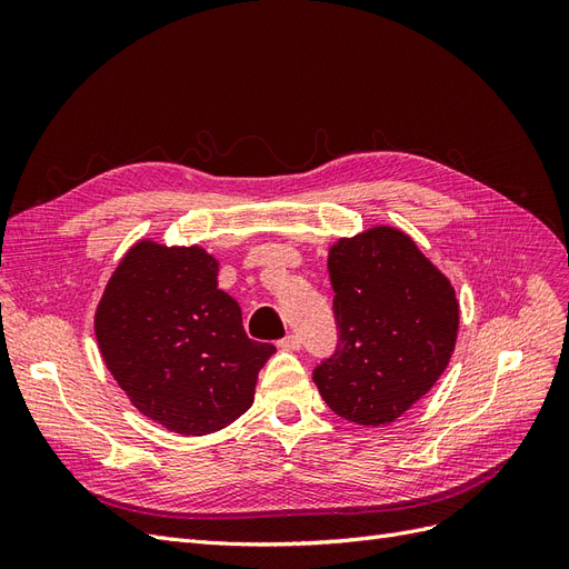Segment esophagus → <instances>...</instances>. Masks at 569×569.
I'll return each mask as SVG.
<instances>
[{
  "label": "esophagus",
  "instance_id": "1",
  "mask_svg": "<svg viewBox=\"0 0 569 569\" xmlns=\"http://www.w3.org/2000/svg\"><path fill=\"white\" fill-rule=\"evenodd\" d=\"M278 347H280L282 351H299V349H301V339H299L297 335H287L284 339L278 341Z\"/></svg>",
  "mask_w": 569,
  "mask_h": 569
}]
</instances>
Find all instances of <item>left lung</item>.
<instances>
[{"label":"left lung","instance_id":"obj_1","mask_svg":"<svg viewBox=\"0 0 569 569\" xmlns=\"http://www.w3.org/2000/svg\"><path fill=\"white\" fill-rule=\"evenodd\" d=\"M337 351L313 382L339 418L385 427L435 387L458 339L449 278L396 228H370L330 247Z\"/></svg>","mask_w":569,"mask_h":569}]
</instances>
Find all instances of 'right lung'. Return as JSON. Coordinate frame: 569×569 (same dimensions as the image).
<instances>
[{
  "instance_id": "right-lung-1",
  "label": "right lung",
  "mask_w": 569,
  "mask_h": 569,
  "mask_svg": "<svg viewBox=\"0 0 569 569\" xmlns=\"http://www.w3.org/2000/svg\"><path fill=\"white\" fill-rule=\"evenodd\" d=\"M101 358L132 406L168 432L203 437L253 403L272 343L247 337L242 308L218 289L201 247L137 242L94 313Z\"/></svg>"
}]
</instances>
